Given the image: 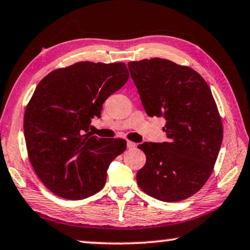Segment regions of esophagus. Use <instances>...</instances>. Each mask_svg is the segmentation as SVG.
<instances>
[{
  "instance_id": "esophagus-1",
  "label": "esophagus",
  "mask_w": 250,
  "mask_h": 250,
  "mask_svg": "<svg viewBox=\"0 0 250 250\" xmlns=\"http://www.w3.org/2000/svg\"><path fill=\"white\" fill-rule=\"evenodd\" d=\"M127 148L128 149H134L136 147V143H134V142H132V141H127Z\"/></svg>"
}]
</instances>
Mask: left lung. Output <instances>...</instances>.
<instances>
[{
  "mask_svg": "<svg viewBox=\"0 0 250 250\" xmlns=\"http://www.w3.org/2000/svg\"><path fill=\"white\" fill-rule=\"evenodd\" d=\"M128 69L145 112L167 121V142L137 146L146 155L136 174L138 187L157 200H184L208 181L222 143L213 96L197 71L173 61H130Z\"/></svg>",
  "mask_w": 250,
  "mask_h": 250,
  "instance_id": "obj_1",
  "label": "left lung"
}]
</instances>
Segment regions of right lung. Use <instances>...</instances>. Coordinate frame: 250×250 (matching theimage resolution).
<instances>
[{
    "label": "right lung",
    "mask_w": 250,
    "mask_h": 250,
    "mask_svg": "<svg viewBox=\"0 0 250 250\" xmlns=\"http://www.w3.org/2000/svg\"><path fill=\"white\" fill-rule=\"evenodd\" d=\"M128 77L123 62L80 61L51 71L37 86L23 128L30 162L55 194L82 200L105 186L107 168L126 141L93 136L90 123Z\"/></svg>",
    "instance_id": "obj_1"
}]
</instances>
